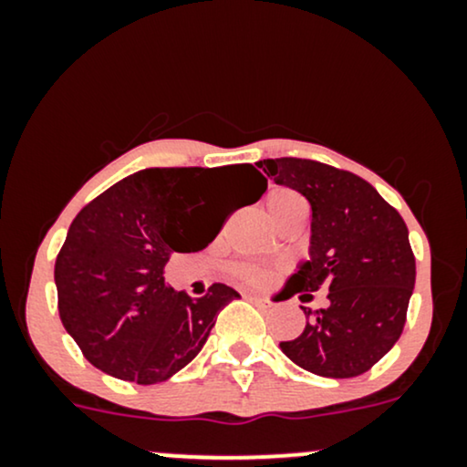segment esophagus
Segmentation results:
<instances>
[{
	"label": "esophagus",
	"instance_id": "obj_1",
	"mask_svg": "<svg viewBox=\"0 0 467 467\" xmlns=\"http://www.w3.org/2000/svg\"><path fill=\"white\" fill-rule=\"evenodd\" d=\"M248 298H250V301H254V303H261V305L270 303V301H265V298H261V296H254V294H248Z\"/></svg>",
	"mask_w": 467,
	"mask_h": 467
}]
</instances>
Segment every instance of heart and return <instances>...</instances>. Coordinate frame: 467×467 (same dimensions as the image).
Wrapping results in <instances>:
<instances>
[{
  "mask_svg": "<svg viewBox=\"0 0 467 467\" xmlns=\"http://www.w3.org/2000/svg\"><path fill=\"white\" fill-rule=\"evenodd\" d=\"M265 211L267 217L272 219L275 226H283V223L292 222V219H305L307 215V203L296 191L285 189V186H278L272 189L265 195ZM230 276L234 281L245 283V285H265L272 281V276L276 275V267L265 265V264H254V261H237V264L230 265Z\"/></svg>",
  "mask_w": 467,
  "mask_h": 467,
  "instance_id": "b5f03b06",
  "label": "heart"
}]
</instances>
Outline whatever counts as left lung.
Masks as SVG:
<instances>
[{"mask_svg":"<svg viewBox=\"0 0 467 467\" xmlns=\"http://www.w3.org/2000/svg\"><path fill=\"white\" fill-rule=\"evenodd\" d=\"M267 178L307 197L312 206L309 261L283 294L312 298L329 289V305L307 316L303 334L281 349L305 371L356 378L400 340L415 287V254L404 219L349 171L301 158L256 162Z\"/></svg>","mask_w":467,"mask_h":467,"instance_id":"1","label":"left lung"}]
</instances>
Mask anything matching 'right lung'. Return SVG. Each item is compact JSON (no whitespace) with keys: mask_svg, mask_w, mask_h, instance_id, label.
I'll return each mask as SVG.
<instances>
[{"mask_svg":"<svg viewBox=\"0 0 467 467\" xmlns=\"http://www.w3.org/2000/svg\"><path fill=\"white\" fill-rule=\"evenodd\" d=\"M237 184L239 206L267 180L252 164L144 169L100 192L78 213L57 256L58 316L96 368L136 384H158L206 345L217 314L239 294L213 283L191 298L164 283L173 252L203 250L226 215L215 206ZM237 206V208H239Z\"/></svg>","mask_w":467,"mask_h":467,"instance_id":"right-lung-1","label":"right lung"}]
</instances>
